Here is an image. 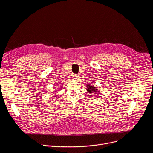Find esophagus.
<instances>
[{
  "label": "esophagus",
  "instance_id": "esophagus-1",
  "mask_svg": "<svg viewBox=\"0 0 153 153\" xmlns=\"http://www.w3.org/2000/svg\"><path fill=\"white\" fill-rule=\"evenodd\" d=\"M78 75L77 74H74L73 75V78L74 79H77V78H78Z\"/></svg>",
  "mask_w": 153,
  "mask_h": 153
}]
</instances>
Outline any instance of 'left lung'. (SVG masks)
<instances>
[{
	"label": "left lung",
	"mask_w": 153,
	"mask_h": 153,
	"mask_svg": "<svg viewBox=\"0 0 153 153\" xmlns=\"http://www.w3.org/2000/svg\"><path fill=\"white\" fill-rule=\"evenodd\" d=\"M87 90H88L89 93H93L96 91L97 92V90L96 89V87H93L90 85H87Z\"/></svg>",
	"instance_id": "left-lung-1"
}]
</instances>
